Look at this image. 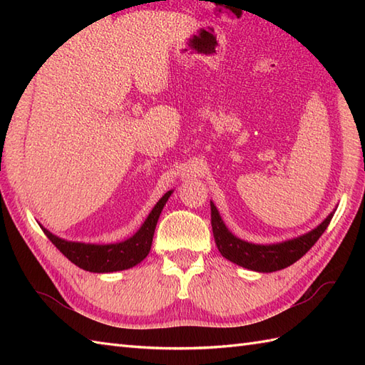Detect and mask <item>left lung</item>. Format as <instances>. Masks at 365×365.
Masks as SVG:
<instances>
[{"label": "left lung", "mask_w": 365, "mask_h": 365, "mask_svg": "<svg viewBox=\"0 0 365 365\" xmlns=\"http://www.w3.org/2000/svg\"><path fill=\"white\" fill-rule=\"evenodd\" d=\"M212 208V229L215 243L218 246L222 257L237 263V265L259 271V273H273V271L284 269L290 267L292 263L299 260L311 247L317 243L323 232L327 230L331 222L334 212L332 210L315 229L309 230L307 234L294 237L285 242L269 243V245H257L250 243L245 240L235 237L224 224L218 208L210 200Z\"/></svg>", "instance_id": "obj_1"}]
</instances>
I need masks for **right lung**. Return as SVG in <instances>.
Returning a JSON list of instances; mask_svg holds the SVG:
<instances>
[{
  "label": "right lung",
  "instance_id": "1",
  "mask_svg": "<svg viewBox=\"0 0 365 365\" xmlns=\"http://www.w3.org/2000/svg\"><path fill=\"white\" fill-rule=\"evenodd\" d=\"M173 195V191H168L163 196L157 205L152 208V212L147 216L141 227L136 230V234L119 243L108 245H96V243H81V242H68V240L59 238L43 226V234L48 237L50 242L63 252L66 257L91 273H114L136 267L141 263L147 254L150 252L153 232L157 227L160 213L163 207L166 205L168 199Z\"/></svg>",
  "mask_w": 365,
  "mask_h": 365
}]
</instances>
